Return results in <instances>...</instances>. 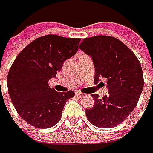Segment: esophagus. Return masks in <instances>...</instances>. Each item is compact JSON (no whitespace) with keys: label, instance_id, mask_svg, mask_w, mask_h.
<instances>
[{"label":"esophagus","instance_id":"obj_1","mask_svg":"<svg viewBox=\"0 0 153 153\" xmlns=\"http://www.w3.org/2000/svg\"><path fill=\"white\" fill-rule=\"evenodd\" d=\"M75 95H76L77 97H79V98H82L83 96H84V94H83V93H81L79 91H77L75 92Z\"/></svg>","mask_w":153,"mask_h":153}]
</instances>
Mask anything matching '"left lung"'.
<instances>
[{"label":"left lung","instance_id":"8db88e82","mask_svg":"<svg viewBox=\"0 0 153 153\" xmlns=\"http://www.w3.org/2000/svg\"><path fill=\"white\" fill-rule=\"evenodd\" d=\"M79 49L93 60L95 84L101 79L108 80V94L102 99L92 94L94 105L85 110L88 121L101 128L120 124L135 108L143 88L139 60L128 47L112 36L83 39Z\"/></svg>","mask_w":153,"mask_h":153}]
</instances>
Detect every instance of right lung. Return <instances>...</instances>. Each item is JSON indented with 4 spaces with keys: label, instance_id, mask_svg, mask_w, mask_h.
Wrapping results in <instances>:
<instances>
[{
    "label": "right lung",
    "instance_id": "right-lung-1",
    "mask_svg": "<svg viewBox=\"0 0 153 153\" xmlns=\"http://www.w3.org/2000/svg\"><path fill=\"white\" fill-rule=\"evenodd\" d=\"M80 39L47 35L35 39L18 54L7 76L10 99L25 121L38 128H49L60 119L68 99L74 93L51 88L64 62L76 54Z\"/></svg>",
    "mask_w": 153,
    "mask_h": 153
}]
</instances>
